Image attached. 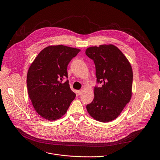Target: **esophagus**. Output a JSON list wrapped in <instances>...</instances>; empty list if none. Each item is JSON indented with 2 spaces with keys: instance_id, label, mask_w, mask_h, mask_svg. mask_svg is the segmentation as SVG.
I'll return each instance as SVG.
<instances>
[{
  "instance_id": "34e87169",
  "label": "esophagus",
  "mask_w": 160,
  "mask_h": 160,
  "mask_svg": "<svg viewBox=\"0 0 160 160\" xmlns=\"http://www.w3.org/2000/svg\"><path fill=\"white\" fill-rule=\"evenodd\" d=\"M82 92H83V90L80 89V90H78L77 92H78V95H80V94L82 93Z\"/></svg>"
}]
</instances>
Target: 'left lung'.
<instances>
[{"label": "left lung", "instance_id": "8db88e82", "mask_svg": "<svg viewBox=\"0 0 160 160\" xmlns=\"http://www.w3.org/2000/svg\"><path fill=\"white\" fill-rule=\"evenodd\" d=\"M85 54L93 60L96 82L94 98L87 105L88 113L94 119L108 122L120 115L132 97L133 71L122 52L113 45L91 47Z\"/></svg>", "mask_w": 160, "mask_h": 160}]
</instances>
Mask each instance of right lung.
<instances>
[{
  "instance_id": "obj_1",
  "label": "right lung",
  "mask_w": 160,
  "mask_h": 160,
  "mask_svg": "<svg viewBox=\"0 0 160 160\" xmlns=\"http://www.w3.org/2000/svg\"><path fill=\"white\" fill-rule=\"evenodd\" d=\"M80 50L64 45L49 46L39 52L28 69V94L37 113L48 121L64 115L75 98L68 78L67 67Z\"/></svg>"
}]
</instances>
